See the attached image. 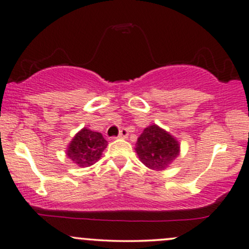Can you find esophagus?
<instances>
[{
  "mask_svg": "<svg viewBox=\"0 0 249 249\" xmlns=\"http://www.w3.org/2000/svg\"><path fill=\"white\" fill-rule=\"evenodd\" d=\"M127 135H128V131H127V128H123V130L119 131L118 138H121V139H126Z\"/></svg>",
  "mask_w": 249,
  "mask_h": 249,
  "instance_id": "obj_1",
  "label": "esophagus"
}]
</instances>
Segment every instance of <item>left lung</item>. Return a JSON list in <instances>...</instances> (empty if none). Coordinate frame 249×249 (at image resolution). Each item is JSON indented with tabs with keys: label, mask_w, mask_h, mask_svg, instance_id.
Returning a JSON list of instances; mask_svg holds the SVG:
<instances>
[{
	"label": "left lung",
	"mask_w": 249,
	"mask_h": 249,
	"mask_svg": "<svg viewBox=\"0 0 249 249\" xmlns=\"http://www.w3.org/2000/svg\"><path fill=\"white\" fill-rule=\"evenodd\" d=\"M135 153L147 168L162 171L169 168L180 153V143L159 125L146 127L135 143Z\"/></svg>",
	"instance_id": "8db88e82"
}]
</instances>
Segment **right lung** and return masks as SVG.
<instances>
[{"instance_id":"right-lung-1","label":"right lung","mask_w":249,"mask_h":249,"mask_svg":"<svg viewBox=\"0 0 249 249\" xmlns=\"http://www.w3.org/2000/svg\"><path fill=\"white\" fill-rule=\"evenodd\" d=\"M108 146L100 132L84 127L75 133L67 148V156L80 168L93 165L101 159L103 150Z\"/></svg>"}]
</instances>
